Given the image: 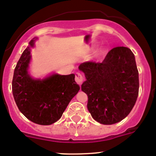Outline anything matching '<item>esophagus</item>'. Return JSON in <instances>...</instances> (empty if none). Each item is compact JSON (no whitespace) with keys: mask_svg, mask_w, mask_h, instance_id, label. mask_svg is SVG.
<instances>
[{"mask_svg":"<svg viewBox=\"0 0 156 156\" xmlns=\"http://www.w3.org/2000/svg\"><path fill=\"white\" fill-rule=\"evenodd\" d=\"M75 80L78 84H81V83H82L83 81H84V77L82 76V75H81V73H78V72H77V73L75 74Z\"/></svg>","mask_w":156,"mask_h":156,"instance_id":"1","label":"esophagus"}]
</instances>
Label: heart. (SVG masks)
I'll return each mask as SVG.
<instances>
[{"label": "heart", "mask_w": 156, "mask_h": 156, "mask_svg": "<svg viewBox=\"0 0 156 156\" xmlns=\"http://www.w3.org/2000/svg\"><path fill=\"white\" fill-rule=\"evenodd\" d=\"M94 48H90V50H94V49H93ZM103 48H100V49H98V50H96V52H95V55L97 56H101L102 54H103Z\"/></svg>", "instance_id": "heart-1"}]
</instances>
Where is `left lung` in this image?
<instances>
[{"label": "left lung", "instance_id": "obj_1", "mask_svg": "<svg viewBox=\"0 0 156 156\" xmlns=\"http://www.w3.org/2000/svg\"><path fill=\"white\" fill-rule=\"evenodd\" d=\"M78 69L85 76L81 90L87 95L88 111L94 120L113 125L128 115L139 93V73L130 49L115 48L101 63L84 62Z\"/></svg>", "mask_w": 156, "mask_h": 156}]
</instances>
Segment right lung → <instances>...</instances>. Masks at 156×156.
<instances>
[{
	"label": "right lung",
	"instance_id": "add662e5",
	"mask_svg": "<svg viewBox=\"0 0 156 156\" xmlns=\"http://www.w3.org/2000/svg\"><path fill=\"white\" fill-rule=\"evenodd\" d=\"M37 39L30 41L17 62L12 78V95L17 107L29 120L37 125H50L62 117L80 87L74 74L51 73L42 78L30 75L31 51Z\"/></svg>",
	"mask_w": 156,
	"mask_h": 156
}]
</instances>
